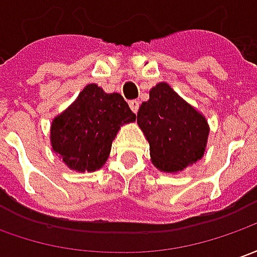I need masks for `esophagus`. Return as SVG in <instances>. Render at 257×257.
Returning a JSON list of instances; mask_svg holds the SVG:
<instances>
[{"instance_id":"esophagus-1","label":"esophagus","mask_w":257,"mask_h":257,"mask_svg":"<svg viewBox=\"0 0 257 257\" xmlns=\"http://www.w3.org/2000/svg\"><path fill=\"white\" fill-rule=\"evenodd\" d=\"M129 106H131L132 112H135V113H137L138 109H139V101H137V99H132V101H129Z\"/></svg>"}]
</instances>
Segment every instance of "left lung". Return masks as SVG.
I'll list each match as a JSON object with an SVG mask.
<instances>
[{
    "label": "left lung",
    "instance_id": "left-lung-1",
    "mask_svg": "<svg viewBox=\"0 0 257 257\" xmlns=\"http://www.w3.org/2000/svg\"><path fill=\"white\" fill-rule=\"evenodd\" d=\"M137 120L149 142L152 164L164 172L183 171L205 154L208 120L166 82L149 91Z\"/></svg>",
    "mask_w": 257,
    "mask_h": 257
}]
</instances>
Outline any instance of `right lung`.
<instances>
[{"instance_id":"right-lung-1","label":"right lung","mask_w":257,"mask_h":257,"mask_svg":"<svg viewBox=\"0 0 257 257\" xmlns=\"http://www.w3.org/2000/svg\"><path fill=\"white\" fill-rule=\"evenodd\" d=\"M135 119L120 93L86 85L76 101L52 120V151L72 171H98L106 162L120 126Z\"/></svg>"}]
</instances>
